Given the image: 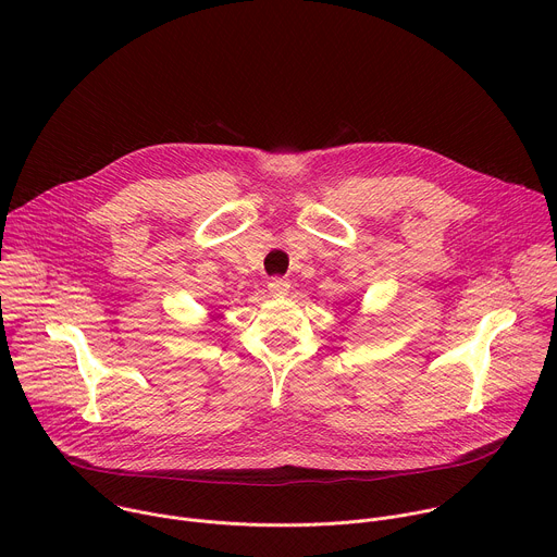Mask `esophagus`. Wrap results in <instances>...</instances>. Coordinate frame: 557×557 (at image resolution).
Masks as SVG:
<instances>
[{
  "mask_svg": "<svg viewBox=\"0 0 557 557\" xmlns=\"http://www.w3.org/2000/svg\"><path fill=\"white\" fill-rule=\"evenodd\" d=\"M288 288H290V284H288L284 277H273V280H269V290H271L273 295H286Z\"/></svg>",
  "mask_w": 557,
  "mask_h": 557,
  "instance_id": "1",
  "label": "esophagus"
}]
</instances>
